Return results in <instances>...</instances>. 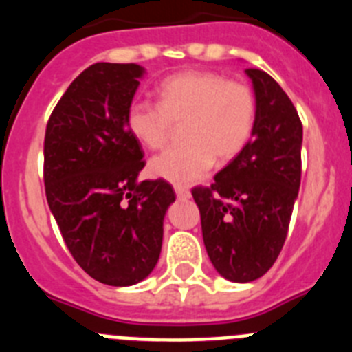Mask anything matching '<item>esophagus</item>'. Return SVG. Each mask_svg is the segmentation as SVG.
Instances as JSON below:
<instances>
[{
	"instance_id": "1",
	"label": "esophagus",
	"mask_w": 352,
	"mask_h": 352,
	"mask_svg": "<svg viewBox=\"0 0 352 352\" xmlns=\"http://www.w3.org/2000/svg\"><path fill=\"white\" fill-rule=\"evenodd\" d=\"M176 195H178V199H188L190 197V190L185 188V186H176Z\"/></svg>"
}]
</instances>
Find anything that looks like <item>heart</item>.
Wrapping results in <instances>:
<instances>
[{"mask_svg": "<svg viewBox=\"0 0 352 352\" xmlns=\"http://www.w3.org/2000/svg\"><path fill=\"white\" fill-rule=\"evenodd\" d=\"M257 100L248 84L217 72L190 70L167 77L158 86V104L135 100L129 105L125 126L139 144L162 149L173 126H179L182 146L149 162L155 178L190 185L213 166L238 157L252 139Z\"/></svg>", "mask_w": 352, "mask_h": 352, "instance_id": "obj_1", "label": "heart"}]
</instances>
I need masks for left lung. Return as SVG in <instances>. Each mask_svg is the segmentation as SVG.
<instances>
[{
	"label": "left lung",
	"mask_w": 352,
	"mask_h": 352,
	"mask_svg": "<svg viewBox=\"0 0 352 352\" xmlns=\"http://www.w3.org/2000/svg\"><path fill=\"white\" fill-rule=\"evenodd\" d=\"M257 100L252 139L210 186L192 195L208 256L231 282H252L275 264L285 243L301 182L303 125L280 84L247 68Z\"/></svg>",
	"instance_id": "obj_1"
}]
</instances>
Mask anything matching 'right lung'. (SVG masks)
<instances>
[{
    "label": "right lung",
    "instance_id": "obj_1",
    "mask_svg": "<svg viewBox=\"0 0 352 352\" xmlns=\"http://www.w3.org/2000/svg\"><path fill=\"white\" fill-rule=\"evenodd\" d=\"M144 68L95 63L56 104L43 141V183L63 241L84 272L125 287L153 272L164 217L176 194L166 179L138 176L146 166L125 114Z\"/></svg>",
    "mask_w": 352,
    "mask_h": 352
}]
</instances>
